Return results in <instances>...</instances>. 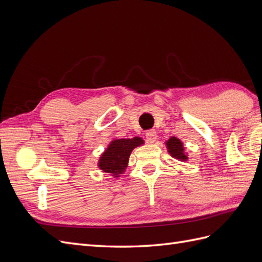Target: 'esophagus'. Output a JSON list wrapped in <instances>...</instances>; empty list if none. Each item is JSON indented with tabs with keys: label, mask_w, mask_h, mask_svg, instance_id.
<instances>
[{
	"label": "esophagus",
	"mask_w": 262,
	"mask_h": 262,
	"mask_svg": "<svg viewBox=\"0 0 262 262\" xmlns=\"http://www.w3.org/2000/svg\"><path fill=\"white\" fill-rule=\"evenodd\" d=\"M145 137H146V140L148 142H150V143H153V142H155L156 139H157L156 131L155 130H148V131H146Z\"/></svg>",
	"instance_id": "obj_1"
}]
</instances>
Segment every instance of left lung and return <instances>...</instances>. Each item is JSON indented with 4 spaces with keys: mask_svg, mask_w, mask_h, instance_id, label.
Wrapping results in <instances>:
<instances>
[{
    "mask_svg": "<svg viewBox=\"0 0 262 262\" xmlns=\"http://www.w3.org/2000/svg\"><path fill=\"white\" fill-rule=\"evenodd\" d=\"M166 146L168 148V152L169 154L177 158L179 161H187L188 157L187 154L185 153V148H184V144H182V142L175 138V137H171L167 142H166Z\"/></svg>",
    "mask_w": 262,
    "mask_h": 262,
    "instance_id": "8db88e82",
    "label": "left lung"
}]
</instances>
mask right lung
<instances>
[{"label": "right lung", "instance_id": "right-lung-1", "mask_svg": "<svg viewBox=\"0 0 262 262\" xmlns=\"http://www.w3.org/2000/svg\"><path fill=\"white\" fill-rule=\"evenodd\" d=\"M143 144L141 138L119 139L112 141L99 158V168L114 177H119L128 167L129 157L133 148Z\"/></svg>", "mask_w": 262, "mask_h": 262}]
</instances>
